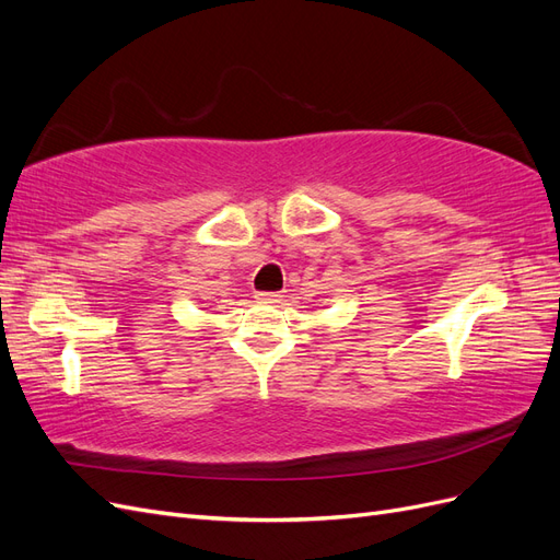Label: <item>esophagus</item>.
I'll use <instances>...</instances> for the list:
<instances>
[{
  "mask_svg": "<svg viewBox=\"0 0 560 560\" xmlns=\"http://www.w3.org/2000/svg\"><path fill=\"white\" fill-rule=\"evenodd\" d=\"M257 299H259L261 303H276V301H280V294H268V292H259V294H257Z\"/></svg>",
  "mask_w": 560,
  "mask_h": 560,
  "instance_id": "34e87169",
  "label": "esophagus"
}]
</instances>
